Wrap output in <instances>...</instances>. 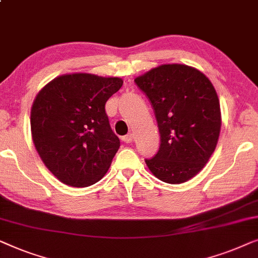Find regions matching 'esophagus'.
I'll return each instance as SVG.
<instances>
[{"instance_id":"1","label":"esophagus","mask_w":258,"mask_h":258,"mask_svg":"<svg viewBox=\"0 0 258 258\" xmlns=\"http://www.w3.org/2000/svg\"><path fill=\"white\" fill-rule=\"evenodd\" d=\"M121 140L124 141V143H126V144H130V143H132L133 136H132V134H131V133H128V134H126V136L121 137Z\"/></svg>"}]
</instances>
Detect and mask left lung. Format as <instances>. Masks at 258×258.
I'll return each mask as SVG.
<instances>
[{
	"instance_id": "obj_1",
	"label": "left lung",
	"mask_w": 258,
	"mask_h": 258,
	"mask_svg": "<svg viewBox=\"0 0 258 258\" xmlns=\"http://www.w3.org/2000/svg\"><path fill=\"white\" fill-rule=\"evenodd\" d=\"M150 100L160 133L158 153L145 162L167 183L197 175L215 151L220 101L212 82L197 69L165 64L134 79Z\"/></svg>"
}]
</instances>
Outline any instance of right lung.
Returning <instances> with one entry per match:
<instances>
[{"instance_id": "obj_1", "label": "right lung", "mask_w": 258, "mask_h": 258, "mask_svg": "<svg viewBox=\"0 0 258 258\" xmlns=\"http://www.w3.org/2000/svg\"><path fill=\"white\" fill-rule=\"evenodd\" d=\"M122 79L72 74L45 85L31 107V134L48 169L71 187H88L107 172L120 140L105 104Z\"/></svg>"}]
</instances>
